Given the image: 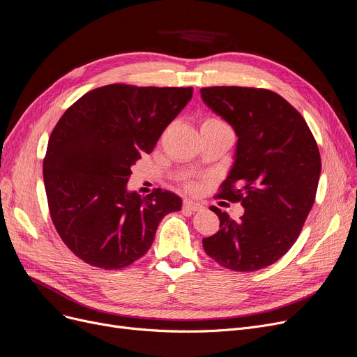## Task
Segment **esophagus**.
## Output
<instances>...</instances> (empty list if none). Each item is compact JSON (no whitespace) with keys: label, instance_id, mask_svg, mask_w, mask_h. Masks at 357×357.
<instances>
[{"label":"esophagus","instance_id":"esophagus-1","mask_svg":"<svg viewBox=\"0 0 357 357\" xmlns=\"http://www.w3.org/2000/svg\"><path fill=\"white\" fill-rule=\"evenodd\" d=\"M183 210H188V211H199V210H203V204L197 203V201L185 199V201H183Z\"/></svg>","mask_w":357,"mask_h":357}]
</instances>
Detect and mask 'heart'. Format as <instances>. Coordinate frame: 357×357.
<instances>
[{
  "label": "heart",
  "instance_id": "heart-1",
  "mask_svg": "<svg viewBox=\"0 0 357 357\" xmlns=\"http://www.w3.org/2000/svg\"><path fill=\"white\" fill-rule=\"evenodd\" d=\"M204 122H223V121L219 119V118H208V119H206ZM223 123H225V122H223ZM187 188H188L190 191H197V190H198V183L194 182V181H188V182H187Z\"/></svg>",
  "mask_w": 357,
  "mask_h": 357
}]
</instances>
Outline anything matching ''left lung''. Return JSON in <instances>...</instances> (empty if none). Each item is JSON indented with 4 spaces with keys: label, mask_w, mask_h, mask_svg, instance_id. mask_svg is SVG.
<instances>
[{
    "label": "left lung",
    "mask_w": 357,
    "mask_h": 357,
    "mask_svg": "<svg viewBox=\"0 0 357 357\" xmlns=\"http://www.w3.org/2000/svg\"><path fill=\"white\" fill-rule=\"evenodd\" d=\"M238 135L235 163L215 198L241 203L234 220L211 207L220 230L203 239L206 254L234 271H257L280 259L296 242L311 211L321 156L303 116L267 89L215 86L199 90Z\"/></svg>",
    "instance_id": "1"
}]
</instances>
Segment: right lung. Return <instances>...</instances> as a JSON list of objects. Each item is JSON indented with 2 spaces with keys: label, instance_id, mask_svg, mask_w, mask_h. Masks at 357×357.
I'll return each instance as SVG.
<instances>
[{
  "label": "right lung",
  "instance_id": "right-lung-1",
  "mask_svg": "<svg viewBox=\"0 0 357 357\" xmlns=\"http://www.w3.org/2000/svg\"><path fill=\"white\" fill-rule=\"evenodd\" d=\"M192 98V87L107 84L87 91L59 118L43 159L52 223L87 264L121 270L140 259L181 198L160 188L127 191L131 166L156 146Z\"/></svg>",
  "mask_w": 357,
  "mask_h": 357
}]
</instances>
